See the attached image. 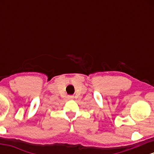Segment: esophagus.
Here are the masks:
<instances>
[{
  "label": "esophagus",
  "instance_id": "esophagus-1",
  "mask_svg": "<svg viewBox=\"0 0 154 154\" xmlns=\"http://www.w3.org/2000/svg\"><path fill=\"white\" fill-rule=\"evenodd\" d=\"M74 98L73 95H68V99L69 100H72Z\"/></svg>",
  "mask_w": 154,
  "mask_h": 154
}]
</instances>
